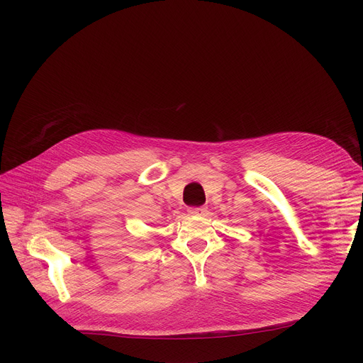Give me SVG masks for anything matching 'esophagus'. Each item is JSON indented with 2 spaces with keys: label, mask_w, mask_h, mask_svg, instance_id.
<instances>
[{
  "label": "esophagus",
  "mask_w": 363,
  "mask_h": 363,
  "mask_svg": "<svg viewBox=\"0 0 363 363\" xmlns=\"http://www.w3.org/2000/svg\"><path fill=\"white\" fill-rule=\"evenodd\" d=\"M206 212V207H191L188 208V213L189 215H204Z\"/></svg>",
  "instance_id": "1"
}]
</instances>
